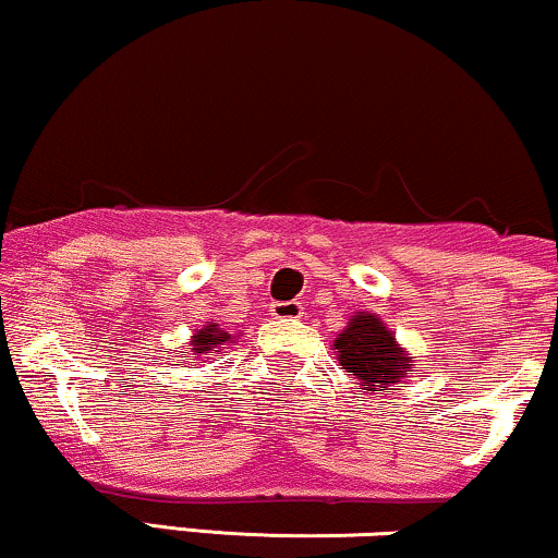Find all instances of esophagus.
Listing matches in <instances>:
<instances>
[{"mask_svg": "<svg viewBox=\"0 0 558 558\" xmlns=\"http://www.w3.org/2000/svg\"><path fill=\"white\" fill-rule=\"evenodd\" d=\"M270 315L280 323H293V319L304 317V306L299 301H275L270 306Z\"/></svg>", "mask_w": 558, "mask_h": 558, "instance_id": "esophagus-1", "label": "esophagus"}]
</instances>
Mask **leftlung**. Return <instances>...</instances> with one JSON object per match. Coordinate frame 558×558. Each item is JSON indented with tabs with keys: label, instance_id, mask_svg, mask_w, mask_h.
Wrapping results in <instances>:
<instances>
[{
	"label": "left lung",
	"instance_id": "left-lung-1",
	"mask_svg": "<svg viewBox=\"0 0 558 558\" xmlns=\"http://www.w3.org/2000/svg\"><path fill=\"white\" fill-rule=\"evenodd\" d=\"M332 354L341 369L354 375L362 393H393L412 377L417 362L375 312H354L332 341Z\"/></svg>",
	"mask_w": 558,
	"mask_h": 558
}]
</instances>
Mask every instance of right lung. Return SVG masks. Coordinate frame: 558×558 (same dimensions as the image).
<instances>
[{"instance_id":"obj_1","label":"right lung","mask_w":558,"mask_h":558,"mask_svg":"<svg viewBox=\"0 0 558 558\" xmlns=\"http://www.w3.org/2000/svg\"><path fill=\"white\" fill-rule=\"evenodd\" d=\"M233 332L220 328L217 323H207L204 328L194 330V336L189 338V345H185V351L181 354H194V356H204L207 360L209 354H220L222 349H226L228 343H233Z\"/></svg>"}]
</instances>
